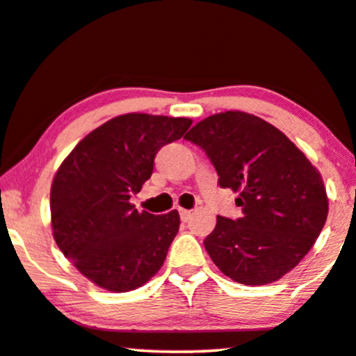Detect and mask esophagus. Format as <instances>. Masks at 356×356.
<instances>
[{
	"label": "esophagus",
	"mask_w": 356,
	"mask_h": 356,
	"mask_svg": "<svg viewBox=\"0 0 356 356\" xmlns=\"http://www.w3.org/2000/svg\"><path fill=\"white\" fill-rule=\"evenodd\" d=\"M179 213H181V220H182L184 222L191 220V216H192V211H188V210H184V208H181V210H179Z\"/></svg>",
	"instance_id": "esophagus-1"
}]
</instances>
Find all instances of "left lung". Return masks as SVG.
<instances>
[{"instance_id": "1", "label": "left lung", "mask_w": 356, "mask_h": 356, "mask_svg": "<svg viewBox=\"0 0 356 356\" xmlns=\"http://www.w3.org/2000/svg\"><path fill=\"white\" fill-rule=\"evenodd\" d=\"M184 138L205 151L218 184L238 192V220L216 216L203 241L231 280L267 285L280 280L309 252L329 213L321 172L277 127L241 111L215 113Z\"/></svg>"}]
</instances>
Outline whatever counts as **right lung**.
Masks as SVG:
<instances>
[{"mask_svg": "<svg viewBox=\"0 0 356 356\" xmlns=\"http://www.w3.org/2000/svg\"><path fill=\"white\" fill-rule=\"evenodd\" d=\"M191 125L186 117H113L84 136L56 170L50 191L55 243L104 290H136L163 267L181 216L177 210L138 211L130 197L153 174L156 153Z\"/></svg>", "mask_w": 356, "mask_h": 356, "instance_id": "1", "label": "right lung"}]
</instances>
